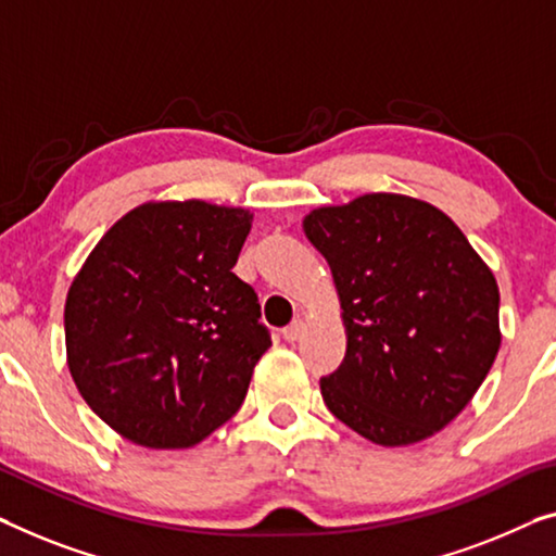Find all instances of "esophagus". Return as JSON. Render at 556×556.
<instances>
[{
  "label": "esophagus",
  "instance_id": "34e87169",
  "mask_svg": "<svg viewBox=\"0 0 556 556\" xmlns=\"http://www.w3.org/2000/svg\"><path fill=\"white\" fill-rule=\"evenodd\" d=\"M304 329H306V325H304V321H302V319H294V321H292V325H289V327H285V329H281V337H285V339H287V342H296V339H300V337L304 334Z\"/></svg>",
  "mask_w": 556,
  "mask_h": 556
}]
</instances>
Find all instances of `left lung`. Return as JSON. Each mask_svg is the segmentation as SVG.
<instances>
[{
  "label": "left lung",
  "instance_id": "1",
  "mask_svg": "<svg viewBox=\"0 0 556 556\" xmlns=\"http://www.w3.org/2000/svg\"><path fill=\"white\" fill-rule=\"evenodd\" d=\"M302 229L329 264L346 334L344 362L319 382L327 409L379 446L437 434L500 352L494 271L442 210L407 194L317 206Z\"/></svg>",
  "mask_w": 556,
  "mask_h": 556
}]
</instances>
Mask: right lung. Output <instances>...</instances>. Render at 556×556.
Returning a JSON list of instances; mask_svg holds the SVG:
<instances>
[{
	"label": "right lung",
	"instance_id": "obj_1",
	"mask_svg": "<svg viewBox=\"0 0 556 556\" xmlns=\"http://www.w3.org/2000/svg\"><path fill=\"white\" fill-rule=\"evenodd\" d=\"M244 206L144 202L104 231L64 304L66 367L104 425L147 450H189L242 407L271 346L231 267Z\"/></svg>",
	"mask_w": 556,
	"mask_h": 556
}]
</instances>
